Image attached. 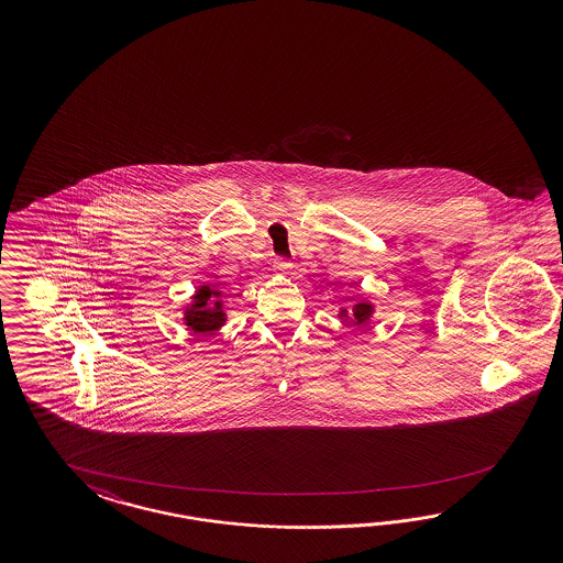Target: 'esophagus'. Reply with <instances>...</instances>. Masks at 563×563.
<instances>
[{
  "mask_svg": "<svg viewBox=\"0 0 563 563\" xmlns=\"http://www.w3.org/2000/svg\"><path fill=\"white\" fill-rule=\"evenodd\" d=\"M273 266L276 273L285 274L289 273L290 268H292V262L287 260V257H276V260H274Z\"/></svg>",
  "mask_w": 563,
  "mask_h": 563,
  "instance_id": "esophagus-1",
  "label": "esophagus"
}]
</instances>
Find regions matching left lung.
I'll use <instances>...</instances> for the list:
<instances>
[{
  "label": "left lung",
  "instance_id": "8db88e82",
  "mask_svg": "<svg viewBox=\"0 0 563 563\" xmlns=\"http://www.w3.org/2000/svg\"><path fill=\"white\" fill-rule=\"evenodd\" d=\"M353 311H355V322H353V324H365V320H367V316H369V306H367V303H358Z\"/></svg>",
  "mask_w": 563,
  "mask_h": 563
}]
</instances>
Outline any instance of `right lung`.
<instances>
[{
    "label": "right lung",
    "instance_id": "right-lung-1",
    "mask_svg": "<svg viewBox=\"0 0 563 563\" xmlns=\"http://www.w3.org/2000/svg\"><path fill=\"white\" fill-rule=\"evenodd\" d=\"M210 295H214V290H210L208 287L198 290L196 292V306L189 307L188 311H186V322H188L189 328L194 332L206 334V332L217 330L224 322V316H222V311L219 309L221 301H217L214 308L206 306ZM212 302L214 301H210V305Z\"/></svg>",
    "mask_w": 563,
    "mask_h": 563
}]
</instances>
